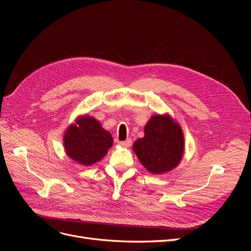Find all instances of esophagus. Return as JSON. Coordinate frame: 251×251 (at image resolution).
Returning a JSON list of instances; mask_svg holds the SVG:
<instances>
[{"mask_svg":"<svg viewBox=\"0 0 251 251\" xmlns=\"http://www.w3.org/2000/svg\"><path fill=\"white\" fill-rule=\"evenodd\" d=\"M119 146L123 148H130L132 146V140L126 139V141H119Z\"/></svg>","mask_w":251,"mask_h":251,"instance_id":"obj_1","label":"esophagus"}]
</instances>
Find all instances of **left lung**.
Masks as SVG:
<instances>
[{
  "label": "left lung",
  "mask_w": 251,
  "mask_h": 251,
  "mask_svg": "<svg viewBox=\"0 0 251 251\" xmlns=\"http://www.w3.org/2000/svg\"><path fill=\"white\" fill-rule=\"evenodd\" d=\"M133 151L141 164L154 175L170 172L180 163L184 138L180 126L169 115H154L144 126V136Z\"/></svg>",
  "instance_id": "1"
}]
</instances>
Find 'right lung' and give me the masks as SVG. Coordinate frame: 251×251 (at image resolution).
<instances>
[{
  "label": "right lung",
  "instance_id": "1",
  "mask_svg": "<svg viewBox=\"0 0 251 251\" xmlns=\"http://www.w3.org/2000/svg\"><path fill=\"white\" fill-rule=\"evenodd\" d=\"M112 144V135L100 121L88 115L78 117L64 136L66 154L75 162L87 166L102 159Z\"/></svg>",
  "mask_w": 251,
  "mask_h": 251
}]
</instances>
